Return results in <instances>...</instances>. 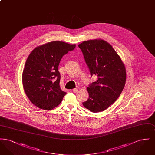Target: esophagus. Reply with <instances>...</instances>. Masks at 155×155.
<instances>
[{"label": "esophagus", "mask_w": 155, "mask_h": 155, "mask_svg": "<svg viewBox=\"0 0 155 155\" xmlns=\"http://www.w3.org/2000/svg\"><path fill=\"white\" fill-rule=\"evenodd\" d=\"M74 93H77V92H78V89L77 88H74L73 89V91H72Z\"/></svg>", "instance_id": "34e87169"}]
</instances>
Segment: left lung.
<instances>
[{
    "instance_id": "left-lung-1",
    "label": "left lung",
    "mask_w": 155,
    "mask_h": 155,
    "mask_svg": "<svg viewBox=\"0 0 155 155\" xmlns=\"http://www.w3.org/2000/svg\"><path fill=\"white\" fill-rule=\"evenodd\" d=\"M78 46L91 75L97 77L87 88L88 99L82 104L94 113L105 110L118 99L125 86V65L112 46L103 39L84 41Z\"/></svg>"
}]
</instances>
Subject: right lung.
<instances>
[{
  "label": "right lung",
  "instance_id": "obj_1",
  "mask_svg": "<svg viewBox=\"0 0 155 155\" xmlns=\"http://www.w3.org/2000/svg\"><path fill=\"white\" fill-rule=\"evenodd\" d=\"M75 46L55 41L38 46L30 53L22 71V85L30 101L38 107L52 110L66 94L60 87L58 67L62 57Z\"/></svg>",
  "mask_w": 155,
  "mask_h": 155
}]
</instances>
